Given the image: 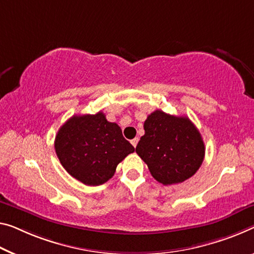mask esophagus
<instances>
[{
    "mask_svg": "<svg viewBox=\"0 0 254 254\" xmlns=\"http://www.w3.org/2000/svg\"><path fill=\"white\" fill-rule=\"evenodd\" d=\"M130 143L132 144V146L136 147V145H137V143H138V138H137V137H135L134 139H131V142H130Z\"/></svg>",
    "mask_w": 254,
    "mask_h": 254,
    "instance_id": "34e87169",
    "label": "esophagus"
}]
</instances>
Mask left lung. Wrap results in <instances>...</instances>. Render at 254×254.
<instances>
[{
	"instance_id": "8db88e82",
	"label": "left lung",
	"mask_w": 254,
	"mask_h": 254,
	"mask_svg": "<svg viewBox=\"0 0 254 254\" xmlns=\"http://www.w3.org/2000/svg\"><path fill=\"white\" fill-rule=\"evenodd\" d=\"M136 153L152 176L163 185L183 183L198 170L205 147L200 131L187 117L155 110L144 123Z\"/></svg>"
}]
</instances>
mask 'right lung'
<instances>
[{"label": "right lung", "mask_w": 254, "mask_h": 254, "mask_svg": "<svg viewBox=\"0 0 254 254\" xmlns=\"http://www.w3.org/2000/svg\"><path fill=\"white\" fill-rule=\"evenodd\" d=\"M54 147L67 173L88 186L108 182L119 162L135 151L118 125L101 111L72 116L60 127Z\"/></svg>", "instance_id": "obj_1"}]
</instances>
